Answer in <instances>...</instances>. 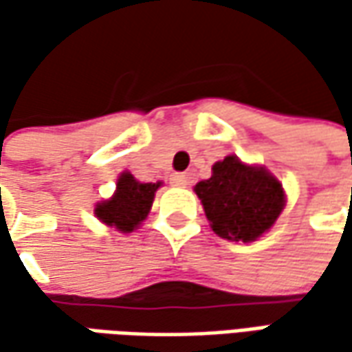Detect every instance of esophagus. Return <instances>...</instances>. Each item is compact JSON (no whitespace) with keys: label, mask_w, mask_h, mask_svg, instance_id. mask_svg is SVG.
Segmentation results:
<instances>
[{"label":"esophagus","mask_w":352,"mask_h":352,"mask_svg":"<svg viewBox=\"0 0 352 352\" xmlns=\"http://www.w3.org/2000/svg\"><path fill=\"white\" fill-rule=\"evenodd\" d=\"M170 182L174 184V186H178V188H184V186L188 184V178H186L184 174H180V172H176V174H172Z\"/></svg>","instance_id":"1"}]
</instances>
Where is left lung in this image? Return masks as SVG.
<instances>
[{
	"instance_id": "1",
	"label": "left lung",
	"mask_w": 352,
	"mask_h": 352,
	"mask_svg": "<svg viewBox=\"0 0 352 352\" xmlns=\"http://www.w3.org/2000/svg\"><path fill=\"white\" fill-rule=\"evenodd\" d=\"M206 217L215 235L250 243L263 236L286 206L282 184L264 168L229 155L215 162L211 178L196 184Z\"/></svg>"
}]
</instances>
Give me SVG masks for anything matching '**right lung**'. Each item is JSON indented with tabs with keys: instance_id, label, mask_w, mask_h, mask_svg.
<instances>
[{
	"instance_id": "add662e5",
	"label": "right lung",
	"mask_w": 352,
	"mask_h": 352,
	"mask_svg": "<svg viewBox=\"0 0 352 352\" xmlns=\"http://www.w3.org/2000/svg\"><path fill=\"white\" fill-rule=\"evenodd\" d=\"M160 186L162 182H139L131 172H123L116 194L96 206V217L121 233H131L146 219Z\"/></svg>"
}]
</instances>
